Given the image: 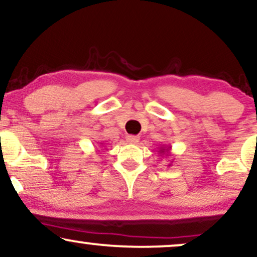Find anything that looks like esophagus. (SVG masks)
<instances>
[{
    "mask_svg": "<svg viewBox=\"0 0 257 257\" xmlns=\"http://www.w3.org/2000/svg\"><path fill=\"white\" fill-rule=\"evenodd\" d=\"M125 139L129 144H137V142H139V140H140V138L137 137V135H128Z\"/></svg>",
    "mask_w": 257,
    "mask_h": 257,
    "instance_id": "34e87169",
    "label": "esophagus"
}]
</instances>
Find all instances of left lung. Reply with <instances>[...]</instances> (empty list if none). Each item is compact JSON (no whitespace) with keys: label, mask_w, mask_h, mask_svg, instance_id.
<instances>
[{"label":"left lung","mask_w":257,"mask_h":257,"mask_svg":"<svg viewBox=\"0 0 257 257\" xmlns=\"http://www.w3.org/2000/svg\"><path fill=\"white\" fill-rule=\"evenodd\" d=\"M170 151H171V147H170V146H168V147L163 146V147H160L159 154H165V156H170Z\"/></svg>","instance_id":"8db88e82"}]
</instances>
